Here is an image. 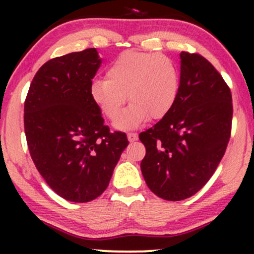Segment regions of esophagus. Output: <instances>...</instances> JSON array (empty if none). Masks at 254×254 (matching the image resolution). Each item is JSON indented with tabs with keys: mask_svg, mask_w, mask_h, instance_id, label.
Segmentation results:
<instances>
[{
	"mask_svg": "<svg viewBox=\"0 0 254 254\" xmlns=\"http://www.w3.org/2000/svg\"><path fill=\"white\" fill-rule=\"evenodd\" d=\"M137 137H138V136H137L136 132H127V139H129L130 142L136 141Z\"/></svg>",
	"mask_w": 254,
	"mask_h": 254,
	"instance_id": "34e87169",
	"label": "esophagus"
}]
</instances>
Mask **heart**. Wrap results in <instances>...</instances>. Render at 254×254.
<instances>
[{
    "label": "heart",
    "instance_id": "1",
    "mask_svg": "<svg viewBox=\"0 0 254 254\" xmlns=\"http://www.w3.org/2000/svg\"><path fill=\"white\" fill-rule=\"evenodd\" d=\"M107 77L95 78L89 95L110 121L116 122L129 95L131 105L116 127L127 129L149 119L165 118L176 105L182 86L178 64L170 57L125 51L113 60Z\"/></svg>",
    "mask_w": 254,
    "mask_h": 254
}]
</instances>
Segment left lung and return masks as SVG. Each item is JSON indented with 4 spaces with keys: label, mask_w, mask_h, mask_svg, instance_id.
Instances as JSON below:
<instances>
[{
    "label": "left lung",
    "mask_w": 254,
    "mask_h": 254,
    "mask_svg": "<svg viewBox=\"0 0 254 254\" xmlns=\"http://www.w3.org/2000/svg\"><path fill=\"white\" fill-rule=\"evenodd\" d=\"M179 97L172 111L139 133L141 171L151 192L166 200L193 196L208 183L227 149L233 104L228 84L198 54H180Z\"/></svg>",
    "instance_id": "1"
}]
</instances>
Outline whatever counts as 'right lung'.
Masks as SVG:
<instances>
[{
    "instance_id": "right-lung-1",
    "label": "right lung",
    "mask_w": 254,
    "mask_h": 254,
    "mask_svg": "<svg viewBox=\"0 0 254 254\" xmlns=\"http://www.w3.org/2000/svg\"><path fill=\"white\" fill-rule=\"evenodd\" d=\"M101 60L97 49L52 58L40 66L25 100L28 150L46 184L75 203L106 190L127 145V135L111 132L89 87Z\"/></svg>"
}]
</instances>
